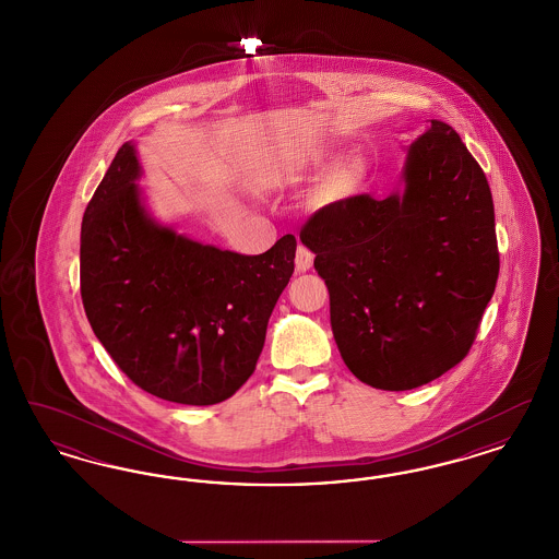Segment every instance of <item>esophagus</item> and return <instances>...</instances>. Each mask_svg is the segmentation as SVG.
<instances>
[{
    "label": "esophagus",
    "mask_w": 559,
    "mask_h": 559,
    "mask_svg": "<svg viewBox=\"0 0 559 559\" xmlns=\"http://www.w3.org/2000/svg\"><path fill=\"white\" fill-rule=\"evenodd\" d=\"M312 262H314V253L308 247L299 245L297 247V255H295V266H297V270L306 272V270H310Z\"/></svg>",
    "instance_id": "obj_1"
}]
</instances>
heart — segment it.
I'll return each instance as SVG.
<instances>
[{"label": "heart", "instance_id": "1", "mask_svg": "<svg viewBox=\"0 0 559 559\" xmlns=\"http://www.w3.org/2000/svg\"><path fill=\"white\" fill-rule=\"evenodd\" d=\"M324 167H326V159H324V157L310 159L297 171V180H304V178H308L310 174H320ZM365 178H367V167H365L362 160H344V163L335 165V167L326 174V178H324V182H322V187H320V197H322L326 203L346 201V199L354 197V194L362 188Z\"/></svg>", "mask_w": 559, "mask_h": 559}]
</instances>
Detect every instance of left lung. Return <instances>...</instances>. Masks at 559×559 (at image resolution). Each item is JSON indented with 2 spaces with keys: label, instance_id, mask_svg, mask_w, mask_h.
<instances>
[{
  "label": "left lung",
  "instance_id": "obj_1",
  "mask_svg": "<svg viewBox=\"0 0 559 559\" xmlns=\"http://www.w3.org/2000/svg\"><path fill=\"white\" fill-rule=\"evenodd\" d=\"M331 297L347 369L402 392L469 352L499 278L488 180L459 133L431 121L408 148L404 190L314 213L299 233Z\"/></svg>",
  "mask_w": 559,
  "mask_h": 559
}]
</instances>
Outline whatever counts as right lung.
<instances>
[{"label":"right lung","mask_w":559,"mask_h":559,"mask_svg":"<svg viewBox=\"0 0 559 559\" xmlns=\"http://www.w3.org/2000/svg\"><path fill=\"white\" fill-rule=\"evenodd\" d=\"M126 142L81 224V299L115 365L157 399L207 406L255 371L267 319L292 278L297 240L240 255L155 224Z\"/></svg>","instance_id":"obj_1"}]
</instances>
